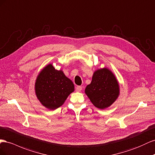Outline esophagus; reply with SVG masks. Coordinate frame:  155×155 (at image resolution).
Instances as JSON below:
<instances>
[{
  "label": "esophagus",
  "mask_w": 155,
  "mask_h": 155,
  "mask_svg": "<svg viewBox=\"0 0 155 155\" xmlns=\"http://www.w3.org/2000/svg\"><path fill=\"white\" fill-rule=\"evenodd\" d=\"M82 89V86H77L76 87H75V90H76V91H81Z\"/></svg>",
  "instance_id": "obj_1"
}]
</instances>
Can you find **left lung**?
I'll use <instances>...</instances> for the list:
<instances>
[{
	"instance_id": "left-lung-1",
	"label": "left lung",
	"mask_w": 155,
	"mask_h": 155,
	"mask_svg": "<svg viewBox=\"0 0 155 155\" xmlns=\"http://www.w3.org/2000/svg\"><path fill=\"white\" fill-rule=\"evenodd\" d=\"M86 94L95 107L104 109L112 105L119 94V87L114 74L107 68L98 69L94 73Z\"/></svg>"
}]
</instances>
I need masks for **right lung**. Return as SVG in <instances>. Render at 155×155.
<instances>
[{
    "label": "right lung",
    "instance_id": "1",
    "mask_svg": "<svg viewBox=\"0 0 155 155\" xmlns=\"http://www.w3.org/2000/svg\"><path fill=\"white\" fill-rule=\"evenodd\" d=\"M35 90L44 107L54 110L61 107L74 91V84L62 71L56 70L52 64H48L38 76Z\"/></svg>",
    "mask_w": 155,
    "mask_h": 155
}]
</instances>
